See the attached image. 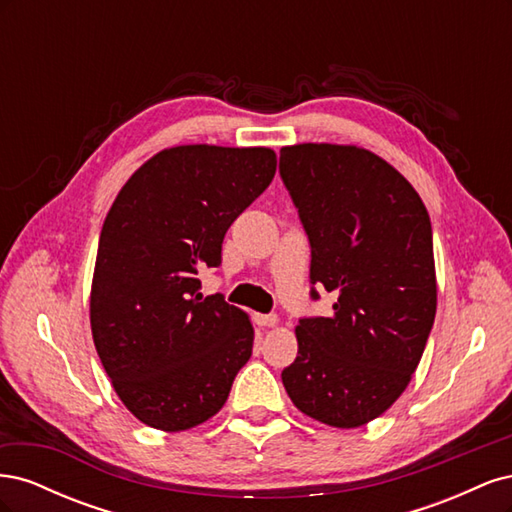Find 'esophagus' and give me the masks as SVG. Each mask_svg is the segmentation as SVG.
Here are the masks:
<instances>
[{"mask_svg": "<svg viewBox=\"0 0 512 512\" xmlns=\"http://www.w3.org/2000/svg\"><path fill=\"white\" fill-rule=\"evenodd\" d=\"M254 322L258 324V327H275L277 316L275 314H256Z\"/></svg>", "mask_w": 512, "mask_h": 512, "instance_id": "1", "label": "esophagus"}]
</instances>
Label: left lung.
Instances as JSON below:
<instances>
[{
  "label": "left lung",
  "instance_id": "obj_1",
  "mask_svg": "<svg viewBox=\"0 0 512 512\" xmlns=\"http://www.w3.org/2000/svg\"><path fill=\"white\" fill-rule=\"evenodd\" d=\"M280 175L312 245L309 280L337 297L329 318L299 320L282 382L303 414L361 427L406 391L436 318L429 213L399 170L356 145L282 147Z\"/></svg>",
  "mask_w": 512,
  "mask_h": 512
}]
</instances>
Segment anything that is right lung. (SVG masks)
I'll return each instance as SVG.
<instances>
[{
  "label": "right lung",
  "mask_w": 512,
  "mask_h": 512,
  "mask_svg": "<svg viewBox=\"0 0 512 512\" xmlns=\"http://www.w3.org/2000/svg\"><path fill=\"white\" fill-rule=\"evenodd\" d=\"M269 147L179 145L119 190L100 232L89 320L100 361L138 421L185 431L226 404L250 361V316L198 273L220 267L230 224L269 188Z\"/></svg>",
  "instance_id": "right-lung-1"
}]
</instances>
